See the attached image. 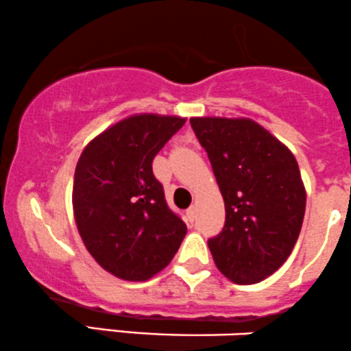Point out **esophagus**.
Returning a JSON list of instances; mask_svg holds the SVG:
<instances>
[{"label":"esophagus","instance_id":"obj_1","mask_svg":"<svg viewBox=\"0 0 351 351\" xmlns=\"http://www.w3.org/2000/svg\"><path fill=\"white\" fill-rule=\"evenodd\" d=\"M187 217H189V220H191V221L195 220V217H197V207H195V205L187 210Z\"/></svg>","mask_w":351,"mask_h":351}]
</instances>
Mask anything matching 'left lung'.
<instances>
[{
	"mask_svg": "<svg viewBox=\"0 0 351 351\" xmlns=\"http://www.w3.org/2000/svg\"><path fill=\"white\" fill-rule=\"evenodd\" d=\"M225 202V226L208 240L220 273L237 284L261 282L294 250L306 187L289 147L250 118L193 117Z\"/></svg>",
	"mask_w": 351,
	"mask_h": 351,
	"instance_id": "obj_1",
	"label": "left lung"
}]
</instances>
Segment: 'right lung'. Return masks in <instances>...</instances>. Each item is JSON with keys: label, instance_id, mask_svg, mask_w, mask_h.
I'll return each instance as SVG.
<instances>
[{"label": "right lung", "instance_id": "right-lung-1", "mask_svg": "<svg viewBox=\"0 0 351 351\" xmlns=\"http://www.w3.org/2000/svg\"><path fill=\"white\" fill-rule=\"evenodd\" d=\"M185 119L131 114L95 136L78 158L72 191L78 234L95 261L119 279L147 281L160 273L187 233L152 174V159Z\"/></svg>", "mask_w": 351, "mask_h": 351}]
</instances>
